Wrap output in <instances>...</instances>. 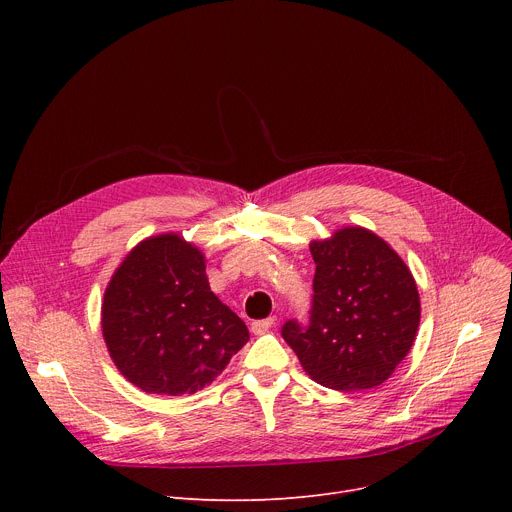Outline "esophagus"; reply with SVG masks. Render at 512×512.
<instances>
[{
  "label": "esophagus",
  "instance_id": "34e87169",
  "mask_svg": "<svg viewBox=\"0 0 512 512\" xmlns=\"http://www.w3.org/2000/svg\"><path fill=\"white\" fill-rule=\"evenodd\" d=\"M274 324H276V319H274V317H267V319L253 321V324H251V332H253L255 336H261V334H265L267 330H270Z\"/></svg>",
  "mask_w": 512,
  "mask_h": 512
}]
</instances>
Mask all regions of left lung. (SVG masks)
<instances>
[{
	"mask_svg": "<svg viewBox=\"0 0 512 512\" xmlns=\"http://www.w3.org/2000/svg\"><path fill=\"white\" fill-rule=\"evenodd\" d=\"M309 326L286 321L282 338L311 380L340 392L384 384L411 351L421 303L407 263L361 226L313 240Z\"/></svg>",
	"mask_w": 512,
	"mask_h": 512,
	"instance_id": "left-lung-1",
	"label": "left lung"
}]
</instances>
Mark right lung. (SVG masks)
<instances>
[{
  "label": "right lung",
  "mask_w": 512,
  "mask_h": 512,
  "mask_svg": "<svg viewBox=\"0 0 512 512\" xmlns=\"http://www.w3.org/2000/svg\"><path fill=\"white\" fill-rule=\"evenodd\" d=\"M101 330L124 378L147 394H193L211 384L249 330L209 288L203 253L178 234L145 238L103 294Z\"/></svg>",
  "instance_id": "1"
}]
</instances>
